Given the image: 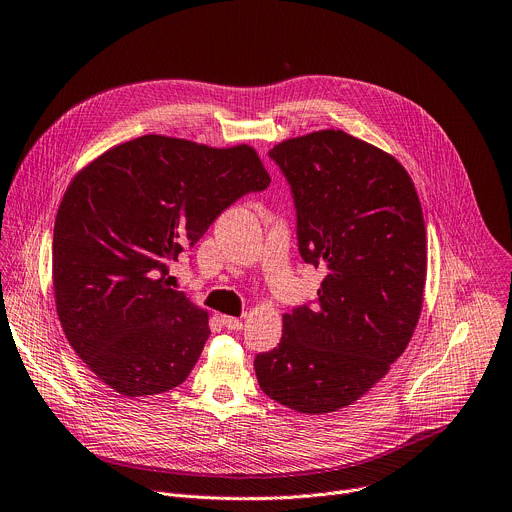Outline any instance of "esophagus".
<instances>
[{
  "label": "esophagus",
  "mask_w": 512,
  "mask_h": 512,
  "mask_svg": "<svg viewBox=\"0 0 512 512\" xmlns=\"http://www.w3.org/2000/svg\"><path fill=\"white\" fill-rule=\"evenodd\" d=\"M222 324L228 331H241L243 329V320L237 316H222Z\"/></svg>",
  "instance_id": "esophagus-1"
}]
</instances>
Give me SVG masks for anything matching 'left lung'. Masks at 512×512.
<instances>
[{
    "mask_svg": "<svg viewBox=\"0 0 512 512\" xmlns=\"http://www.w3.org/2000/svg\"><path fill=\"white\" fill-rule=\"evenodd\" d=\"M286 175L298 249L324 269L316 304L284 314L280 345L255 357L261 390L302 414L345 408L408 347L423 310L427 230L408 171L343 130L269 151Z\"/></svg>",
    "mask_w": 512,
    "mask_h": 512,
    "instance_id": "obj_1",
    "label": "left lung"
}]
</instances>
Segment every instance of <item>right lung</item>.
Returning <instances> with one entry per match:
<instances>
[{
    "label": "right lung",
    "mask_w": 512,
    "mask_h": 512,
    "mask_svg": "<svg viewBox=\"0 0 512 512\" xmlns=\"http://www.w3.org/2000/svg\"><path fill=\"white\" fill-rule=\"evenodd\" d=\"M271 177L249 145L145 134L85 165L61 200L53 290L69 345L122 396L183 384L208 341V312L171 286V265L216 216Z\"/></svg>",
    "instance_id": "obj_1"
}]
</instances>
